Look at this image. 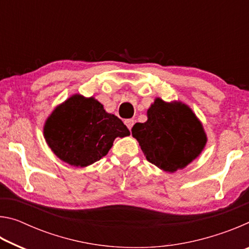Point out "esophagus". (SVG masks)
Wrapping results in <instances>:
<instances>
[{
    "mask_svg": "<svg viewBox=\"0 0 249 249\" xmlns=\"http://www.w3.org/2000/svg\"><path fill=\"white\" fill-rule=\"evenodd\" d=\"M125 125L127 126V128L130 130L132 129V127H133V125H134V120L133 119H128V120H125Z\"/></svg>",
    "mask_w": 249,
    "mask_h": 249,
    "instance_id": "esophagus-1",
    "label": "esophagus"
}]
</instances>
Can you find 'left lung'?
Masks as SVG:
<instances>
[{"label": "left lung", "mask_w": 249, "mask_h": 249, "mask_svg": "<svg viewBox=\"0 0 249 249\" xmlns=\"http://www.w3.org/2000/svg\"><path fill=\"white\" fill-rule=\"evenodd\" d=\"M147 117L145 123L133 126L132 135L147 160L160 169H183L203 150L206 134L188 105L167 103L157 98L147 111Z\"/></svg>", "instance_id": "obj_1"}]
</instances>
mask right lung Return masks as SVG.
<instances>
[{"label":"right lung","mask_w":249,"mask_h":249,"mask_svg":"<svg viewBox=\"0 0 249 249\" xmlns=\"http://www.w3.org/2000/svg\"><path fill=\"white\" fill-rule=\"evenodd\" d=\"M130 133L119 117L94 98L74 94L58 105L44 126L53 154L74 167H87L108 153L116 137Z\"/></svg>","instance_id":"right-lung-1"}]
</instances>
